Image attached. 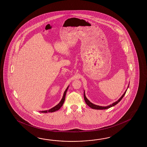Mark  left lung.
Here are the masks:
<instances>
[{
  "label": "left lung",
  "mask_w": 147,
  "mask_h": 147,
  "mask_svg": "<svg viewBox=\"0 0 147 147\" xmlns=\"http://www.w3.org/2000/svg\"><path fill=\"white\" fill-rule=\"evenodd\" d=\"M129 85H128L127 89H128V87H129ZM127 89L125 91V92H124V94H122V96L120 97V98H119V99L117 100V101L115 102H113V103H112V104H111V105H109V106H107L106 107L100 106H98V105H94V103H92V102H91L87 98V97H86V95H85V92H84V101H85L86 103V104L88 106L90 107L91 108H92V109H94L97 110L107 109H108V108H111V107H112L115 106V105H116L117 104H118V103H119V102H120V101H121V100L122 99V98L124 97V96H125V93H126V91H127Z\"/></svg>",
  "instance_id": "8db88e82"
}]
</instances>
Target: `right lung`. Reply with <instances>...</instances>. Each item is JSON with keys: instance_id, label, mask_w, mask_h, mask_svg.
<instances>
[{"instance_id": "right-lung-1", "label": "right lung", "mask_w": 147, "mask_h": 147, "mask_svg": "<svg viewBox=\"0 0 147 147\" xmlns=\"http://www.w3.org/2000/svg\"><path fill=\"white\" fill-rule=\"evenodd\" d=\"M69 86H68L67 88H66V90L65 91L64 93H63V98L61 99V101H60L59 103H58V105H57L56 106L54 107L53 108H51L50 109L48 110H45V111H40L41 113H53L55 112L56 111H57L60 108L62 107L63 104L64 103V101L65 100V97H66V93H67V91L68 90V89L69 88Z\"/></svg>"}]
</instances>
